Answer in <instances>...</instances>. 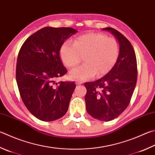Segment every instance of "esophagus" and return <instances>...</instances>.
Masks as SVG:
<instances>
[{"mask_svg":"<svg viewBox=\"0 0 155 155\" xmlns=\"http://www.w3.org/2000/svg\"><path fill=\"white\" fill-rule=\"evenodd\" d=\"M81 84H82V82H81V81H77V82H76V85H81Z\"/></svg>","mask_w":155,"mask_h":155,"instance_id":"34e87169","label":"esophagus"}]
</instances>
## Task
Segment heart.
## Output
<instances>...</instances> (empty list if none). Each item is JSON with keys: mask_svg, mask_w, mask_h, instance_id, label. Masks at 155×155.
<instances>
[{"mask_svg": "<svg viewBox=\"0 0 155 155\" xmlns=\"http://www.w3.org/2000/svg\"><path fill=\"white\" fill-rule=\"evenodd\" d=\"M119 51L115 38L101 33H87L73 43L66 41L61 47L60 57L68 68L77 66L83 58L85 64L70 70L69 76L72 80L84 81L108 72L117 61Z\"/></svg>", "mask_w": 155, "mask_h": 155, "instance_id": "1", "label": "heart"}]
</instances>
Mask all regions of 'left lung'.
I'll return each mask as SVG.
<instances>
[{
    "instance_id": "8db88e82",
    "label": "left lung",
    "mask_w": 155,
    "mask_h": 155,
    "mask_svg": "<svg viewBox=\"0 0 155 155\" xmlns=\"http://www.w3.org/2000/svg\"><path fill=\"white\" fill-rule=\"evenodd\" d=\"M102 30L117 38L119 55L106 75L85 83V100L89 115L102 121H110L119 117L129 105L136 85L137 61L133 47L121 33L110 27Z\"/></svg>"
}]
</instances>
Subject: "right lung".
I'll list each match as a JSON object with an SVG mask.
<instances>
[{
	"label": "right lung",
	"instance_id": "1",
	"mask_svg": "<svg viewBox=\"0 0 155 155\" xmlns=\"http://www.w3.org/2000/svg\"><path fill=\"white\" fill-rule=\"evenodd\" d=\"M77 32L72 28L45 27L29 36L19 50L16 66L19 94L39 120L53 121L68 111L75 83L55 80L67 72L60 58L61 47Z\"/></svg>",
	"mask_w": 155,
	"mask_h": 155
}]
</instances>
